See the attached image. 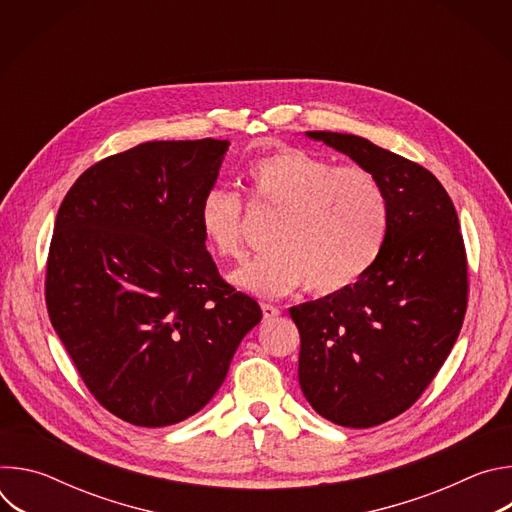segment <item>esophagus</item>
<instances>
[{"mask_svg":"<svg viewBox=\"0 0 512 512\" xmlns=\"http://www.w3.org/2000/svg\"><path fill=\"white\" fill-rule=\"evenodd\" d=\"M261 310H263V318L265 320H273V318L281 316V310L277 306H273V304H263Z\"/></svg>","mask_w":512,"mask_h":512,"instance_id":"esophagus-1","label":"esophagus"}]
</instances>
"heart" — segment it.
<instances>
[{
  "instance_id": "b5f03b06",
  "label": "heart",
  "mask_w": 512,
  "mask_h": 512,
  "mask_svg": "<svg viewBox=\"0 0 512 512\" xmlns=\"http://www.w3.org/2000/svg\"><path fill=\"white\" fill-rule=\"evenodd\" d=\"M245 178L253 198L281 210V216L269 239L273 251L231 273L237 287L257 298H281L306 281L316 294H334L371 269L385 241L389 208L369 170L332 166L287 145L251 162ZM198 227L214 253L241 257V196L225 186L206 188L198 202Z\"/></svg>"
}]
</instances>
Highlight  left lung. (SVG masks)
<instances>
[{"instance_id": "8db88e82", "label": "left lung", "mask_w": 512, "mask_h": 512, "mask_svg": "<svg viewBox=\"0 0 512 512\" xmlns=\"http://www.w3.org/2000/svg\"><path fill=\"white\" fill-rule=\"evenodd\" d=\"M369 170L385 190L383 247L352 285L289 308L302 338L300 387L342 427L409 409L446 362L464 322L468 265L456 208L431 172L373 141L306 131Z\"/></svg>"}]
</instances>
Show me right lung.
<instances>
[{"label":"right lung","mask_w":512,"mask_h":512,"mask_svg":"<svg viewBox=\"0 0 512 512\" xmlns=\"http://www.w3.org/2000/svg\"><path fill=\"white\" fill-rule=\"evenodd\" d=\"M231 141H145L91 166L58 214L50 322L95 399L139 427L198 413L259 304L223 281L198 227Z\"/></svg>","instance_id":"1"}]
</instances>
